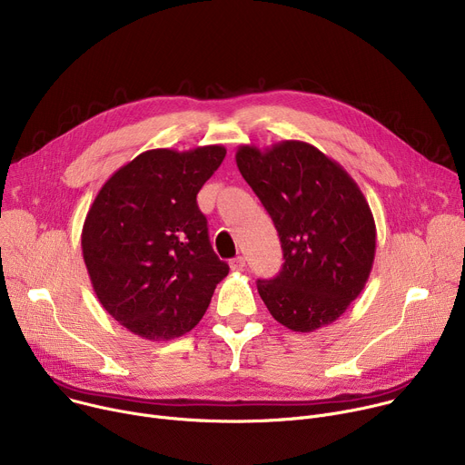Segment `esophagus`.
<instances>
[{"instance_id": "34e87169", "label": "esophagus", "mask_w": 465, "mask_h": 465, "mask_svg": "<svg viewBox=\"0 0 465 465\" xmlns=\"http://www.w3.org/2000/svg\"><path fill=\"white\" fill-rule=\"evenodd\" d=\"M229 266H231V270L240 272V270L245 268V259H243V257H236V259H232V261L229 262Z\"/></svg>"}]
</instances>
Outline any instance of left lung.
<instances>
[{
    "label": "left lung",
    "mask_w": 465,
    "mask_h": 465,
    "mask_svg": "<svg viewBox=\"0 0 465 465\" xmlns=\"http://www.w3.org/2000/svg\"><path fill=\"white\" fill-rule=\"evenodd\" d=\"M236 165L281 240V272L257 281L270 314L300 333L335 322L365 289L376 253V225L360 186L305 141L264 151L242 145Z\"/></svg>",
    "instance_id": "left-lung-1"
}]
</instances>
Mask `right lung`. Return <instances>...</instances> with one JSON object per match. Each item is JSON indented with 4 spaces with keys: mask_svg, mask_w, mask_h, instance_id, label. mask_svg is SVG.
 <instances>
[{
    "mask_svg": "<svg viewBox=\"0 0 465 465\" xmlns=\"http://www.w3.org/2000/svg\"><path fill=\"white\" fill-rule=\"evenodd\" d=\"M225 154L222 145L141 153L94 197L82 231L84 261L102 307L134 335L188 333L229 273L197 206Z\"/></svg>",
    "mask_w": 465,
    "mask_h": 465,
    "instance_id": "add662e5",
    "label": "right lung"
}]
</instances>
